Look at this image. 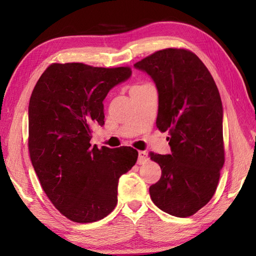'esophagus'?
Returning a JSON list of instances; mask_svg holds the SVG:
<instances>
[{
	"label": "esophagus",
	"instance_id": "obj_1",
	"mask_svg": "<svg viewBox=\"0 0 256 256\" xmlns=\"http://www.w3.org/2000/svg\"><path fill=\"white\" fill-rule=\"evenodd\" d=\"M148 160V153H146L145 150H140L138 152V165H143L145 164L146 162Z\"/></svg>",
	"mask_w": 256,
	"mask_h": 256
}]
</instances>
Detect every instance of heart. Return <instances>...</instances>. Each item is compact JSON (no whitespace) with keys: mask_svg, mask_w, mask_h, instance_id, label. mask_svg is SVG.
<instances>
[{"mask_svg":"<svg viewBox=\"0 0 256 256\" xmlns=\"http://www.w3.org/2000/svg\"><path fill=\"white\" fill-rule=\"evenodd\" d=\"M148 86V84H140V86H134L133 88H136V89H138V88H144V86Z\"/></svg>","mask_w":256,"mask_h":256,"instance_id":"b5f03b06","label":"heart"}]
</instances>
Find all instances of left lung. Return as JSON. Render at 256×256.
Masks as SVG:
<instances>
[{"instance_id": "1", "label": "left lung", "mask_w": 256, "mask_h": 256, "mask_svg": "<svg viewBox=\"0 0 256 256\" xmlns=\"http://www.w3.org/2000/svg\"><path fill=\"white\" fill-rule=\"evenodd\" d=\"M158 91L156 125L168 131L172 153H150L162 168L150 187L153 202L168 214L186 218L209 202L224 164V108L204 64L186 50L167 48L134 64Z\"/></svg>"}]
</instances>
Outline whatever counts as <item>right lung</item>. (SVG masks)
Instances as JSON below:
<instances>
[{
	"mask_svg": "<svg viewBox=\"0 0 256 256\" xmlns=\"http://www.w3.org/2000/svg\"><path fill=\"white\" fill-rule=\"evenodd\" d=\"M132 74L130 67L52 64L28 106V150L42 189L69 220L90 224L118 204V178L135 165L132 148H92V126L104 124L103 100Z\"/></svg>",
	"mask_w": 256,
	"mask_h": 256,
	"instance_id": "right-lung-1",
	"label": "right lung"
}]
</instances>
